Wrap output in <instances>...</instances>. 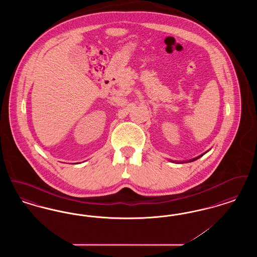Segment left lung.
<instances>
[{
    "instance_id": "obj_1",
    "label": "left lung",
    "mask_w": 257,
    "mask_h": 257,
    "mask_svg": "<svg viewBox=\"0 0 257 257\" xmlns=\"http://www.w3.org/2000/svg\"><path fill=\"white\" fill-rule=\"evenodd\" d=\"M208 151H206L205 153H207ZM205 153H203V154H201V155H199V156H197L196 158H194V159L188 160V161H181V162H179V161H173V160H170L171 162L172 163H177V164H183V163H190V162H194V161H196V160L198 159V158H200L201 156H203Z\"/></svg>"
}]
</instances>
